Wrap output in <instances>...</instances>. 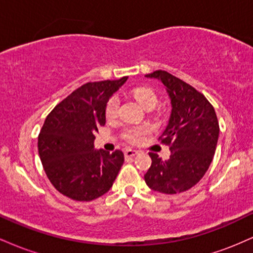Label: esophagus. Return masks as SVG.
I'll return each instance as SVG.
<instances>
[{"mask_svg":"<svg viewBox=\"0 0 253 253\" xmlns=\"http://www.w3.org/2000/svg\"><path fill=\"white\" fill-rule=\"evenodd\" d=\"M125 157L126 158H133V157H135L136 155H138V151L136 150H132V149H126L125 150Z\"/></svg>","mask_w":253,"mask_h":253,"instance_id":"esophagus-1","label":"esophagus"}]
</instances>
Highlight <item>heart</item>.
Returning <instances> with one entry per match:
<instances>
[{
    "mask_svg": "<svg viewBox=\"0 0 253 253\" xmlns=\"http://www.w3.org/2000/svg\"><path fill=\"white\" fill-rule=\"evenodd\" d=\"M132 96L135 98V101L143 107L144 109H149V108H155V106L157 104V98L156 92L153 91L152 89L146 88V86H138V88H134L130 91ZM118 109H119V100L117 96H113L109 98V101L106 104V117L108 119H113L114 117H117L118 114ZM143 129H130L128 133H127V136L129 138V140L135 141L138 140L139 135L143 133Z\"/></svg>",
    "mask_w": 253,
    "mask_h": 253,
    "instance_id": "heart-1",
    "label": "heart"
}]
</instances>
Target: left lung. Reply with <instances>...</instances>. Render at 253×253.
<instances>
[{
    "label": "left lung",
    "instance_id": "8db88e82",
    "mask_svg": "<svg viewBox=\"0 0 253 253\" xmlns=\"http://www.w3.org/2000/svg\"><path fill=\"white\" fill-rule=\"evenodd\" d=\"M145 77L162 82L171 104L161 135L170 146V158L163 161L157 153H149L152 164L145 182L158 193H182L200 182L213 161L220 130L215 110L201 92L169 72L157 70Z\"/></svg>",
    "mask_w": 253,
    "mask_h": 253
}]
</instances>
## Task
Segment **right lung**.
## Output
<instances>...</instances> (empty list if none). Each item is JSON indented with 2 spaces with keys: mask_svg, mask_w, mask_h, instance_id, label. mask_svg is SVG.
<instances>
[{
  "mask_svg": "<svg viewBox=\"0 0 253 253\" xmlns=\"http://www.w3.org/2000/svg\"><path fill=\"white\" fill-rule=\"evenodd\" d=\"M127 77L83 84L46 118L38 151L53 187L76 201H91L113 187L125 158L121 151L95 150V132L106 125V104Z\"/></svg>",
  "mask_w": 253,
  "mask_h": 253,
  "instance_id": "add662e5",
  "label": "right lung"
}]
</instances>
